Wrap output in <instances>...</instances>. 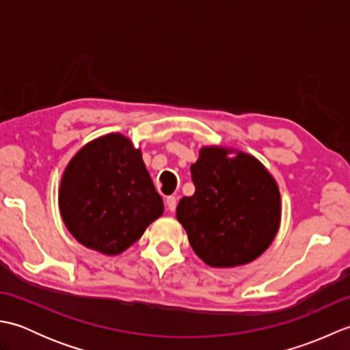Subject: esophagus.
I'll return each instance as SVG.
<instances>
[{"label": "esophagus", "mask_w": 350, "mask_h": 350, "mask_svg": "<svg viewBox=\"0 0 350 350\" xmlns=\"http://www.w3.org/2000/svg\"><path fill=\"white\" fill-rule=\"evenodd\" d=\"M165 204H167V209H168L170 212H174V211H176V206H177V198H176L174 196L167 197Z\"/></svg>", "instance_id": "34e87169"}]
</instances>
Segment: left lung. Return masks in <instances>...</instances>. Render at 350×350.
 Here are the masks:
<instances>
[{
  "mask_svg": "<svg viewBox=\"0 0 350 350\" xmlns=\"http://www.w3.org/2000/svg\"><path fill=\"white\" fill-rule=\"evenodd\" d=\"M203 147L191 165L196 192L177 204L196 254L212 267L247 265L269 248L278 232L277 182L254 156Z\"/></svg>",
  "mask_w": 350,
  "mask_h": 350,
  "instance_id": "obj_1",
  "label": "left lung"
}]
</instances>
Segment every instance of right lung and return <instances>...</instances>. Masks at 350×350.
<instances>
[{"mask_svg":"<svg viewBox=\"0 0 350 350\" xmlns=\"http://www.w3.org/2000/svg\"><path fill=\"white\" fill-rule=\"evenodd\" d=\"M58 203L72 236L107 256L128 250L163 212L141 152L122 133L96 138L73 156Z\"/></svg>","mask_w":350,"mask_h":350,"instance_id":"1","label":"right lung"}]
</instances>
